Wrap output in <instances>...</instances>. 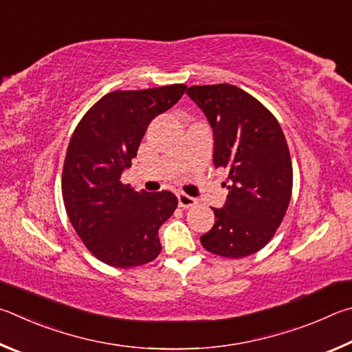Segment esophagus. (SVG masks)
<instances>
[{"label":"esophagus","instance_id":"esophagus-1","mask_svg":"<svg viewBox=\"0 0 352 352\" xmlns=\"http://www.w3.org/2000/svg\"><path fill=\"white\" fill-rule=\"evenodd\" d=\"M177 204H179V207L190 208V207H195L196 204H198V201L192 198V196L186 195V193H179V195H177Z\"/></svg>","mask_w":352,"mask_h":352}]
</instances>
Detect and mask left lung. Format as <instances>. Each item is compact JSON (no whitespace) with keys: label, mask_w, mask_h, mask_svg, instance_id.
I'll use <instances>...</instances> for the list:
<instances>
[{"label":"left lung","mask_w":352,"mask_h":352,"mask_svg":"<svg viewBox=\"0 0 352 352\" xmlns=\"http://www.w3.org/2000/svg\"><path fill=\"white\" fill-rule=\"evenodd\" d=\"M187 94L213 129L214 166L229 170L227 201L213 208L217 221L201 244L219 256H249L272 239L291 201L286 138L274 114L238 86H190Z\"/></svg>","instance_id":"obj_1"}]
</instances>
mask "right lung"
<instances>
[{"label":"right lung","instance_id":"1","mask_svg":"<svg viewBox=\"0 0 352 352\" xmlns=\"http://www.w3.org/2000/svg\"><path fill=\"white\" fill-rule=\"evenodd\" d=\"M186 85L103 96L74 131L61 176L71 224L97 260L128 269L156 260L159 227L177 207L171 192L146 193L120 182L154 117L182 97Z\"/></svg>","mask_w":352,"mask_h":352}]
</instances>
